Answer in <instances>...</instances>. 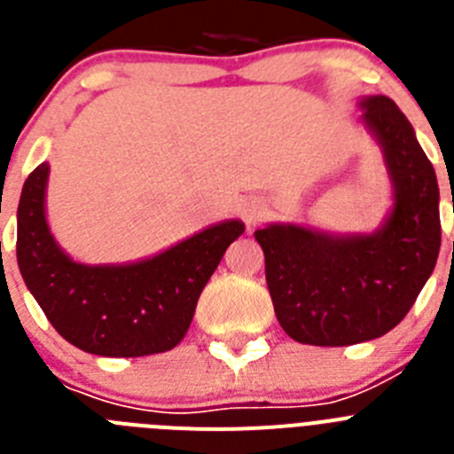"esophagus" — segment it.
<instances>
[{
    "instance_id": "esophagus-1",
    "label": "esophagus",
    "mask_w": 454,
    "mask_h": 454,
    "mask_svg": "<svg viewBox=\"0 0 454 454\" xmlns=\"http://www.w3.org/2000/svg\"><path fill=\"white\" fill-rule=\"evenodd\" d=\"M266 214H268V208L262 200H252V202H247L246 207H243V220H246V224L250 227V230H254L256 224H262L263 218H266Z\"/></svg>"
}]
</instances>
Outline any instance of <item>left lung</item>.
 I'll use <instances>...</instances> for the list:
<instances>
[{
  "instance_id": "left-lung-1",
  "label": "left lung",
  "mask_w": 454,
  "mask_h": 454,
  "mask_svg": "<svg viewBox=\"0 0 454 454\" xmlns=\"http://www.w3.org/2000/svg\"><path fill=\"white\" fill-rule=\"evenodd\" d=\"M362 106L395 186L382 230L330 236L270 224L254 231L277 320L307 346H352L391 332L414 307L439 256V186L430 159L393 99L375 95Z\"/></svg>"
}]
</instances>
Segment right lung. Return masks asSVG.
I'll use <instances>...</instances> for the list:
<instances>
[{"label": "right lung", "instance_id": "add662e5", "mask_svg": "<svg viewBox=\"0 0 454 454\" xmlns=\"http://www.w3.org/2000/svg\"><path fill=\"white\" fill-rule=\"evenodd\" d=\"M50 166L24 182L18 207V266L54 330L79 350L145 356L172 350L191 327L198 298L243 234V223L215 224L147 262L129 266L74 263L45 220Z\"/></svg>", "mask_w": 454, "mask_h": 454}]
</instances>
